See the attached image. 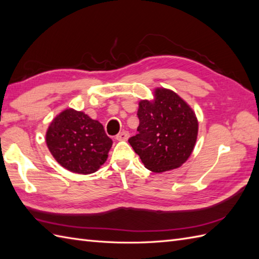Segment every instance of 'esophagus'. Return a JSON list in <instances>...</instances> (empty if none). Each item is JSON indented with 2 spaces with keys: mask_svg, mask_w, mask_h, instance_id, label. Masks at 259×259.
Returning <instances> with one entry per match:
<instances>
[{
  "mask_svg": "<svg viewBox=\"0 0 259 259\" xmlns=\"http://www.w3.org/2000/svg\"><path fill=\"white\" fill-rule=\"evenodd\" d=\"M128 136H130V134H128V132H126V131H123V132H121V133H118L116 136H115V138L117 141H126L128 138Z\"/></svg>",
  "mask_w": 259,
  "mask_h": 259,
  "instance_id": "34e87169",
  "label": "esophagus"
}]
</instances>
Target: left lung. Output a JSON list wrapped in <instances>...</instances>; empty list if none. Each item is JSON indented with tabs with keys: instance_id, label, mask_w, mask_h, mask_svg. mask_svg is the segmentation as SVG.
I'll use <instances>...</instances> for the list:
<instances>
[{
	"instance_id": "obj_1",
	"label": "left lung",
	"mask_w": 259,
	"mask_h": 259,
	"mask_svg": "<svg viewBox=\"0 0 259 259\" xmlns=\"http://www.w3.org/2000/svg\"><path fill=\"white\" fill-rule=\"evenodd\" d=\"M155 101H141L138 133L128 143L147 169L163 172L180 167L191 155L198 135L193 111L178 94L156 89Z\"/></svg>"
}]
</instances>
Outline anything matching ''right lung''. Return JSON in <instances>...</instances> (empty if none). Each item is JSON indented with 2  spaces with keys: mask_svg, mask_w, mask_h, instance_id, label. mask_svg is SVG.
<instances>
[{
  "mask_svg": "<svg viewBox=\"0 0 259 259\" xmlns=\"http://www.w3.org/2000/svg\"><path fill=\"white\" fill-rule=\"evenodd\" d=\"M46 143L54 158L75 174H93L108 158L112 140L83 112L65 110L50 123Z\"/></svg>",
  "mask_w": 259,
  "mask_h": 259,
  "instance_id": "right-lung-1",
  "label": "right lung"
}]
</instances>
